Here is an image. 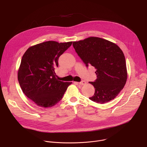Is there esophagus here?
I'll return each instance as SVG.
<instances>
[{
  "label": "esophagus",
  "instance_id": "34e87169",
  "mask_svg": "<svg viewBox=\"0 0 147 147\" xmlns=\"http://www.w3.org/2000/svg\"><path fill=\"white\" fill-rule=\"evenodd\" d=\"M74 83L77 84H79V85H81V86H83V85H85L86 84V82L85 81H82L81 82H74Z\"/></svg>",
  "mask_w": 147,
  "mask_h": 147
}]
</instances>
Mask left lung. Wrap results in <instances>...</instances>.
<instances>
[{
	"label": "left lung",
	"mask_w": 147,
	"mask_h": 147,
	"mask_svg": "<svg viewBox=\"0 0 147 147\" xmlns=\"http://www.w3.org/2000/svg\"><path fill=\"white\" fill-rule=\"evenodd\" d=\"M73 45L86 66L91 65L96 69V80L89 82L95 88L94 95L90 99L105 103L115 99L127 78L125 59L121 49L109 40L95 36L74 41Z\"/></svg>",
	"instance_id": "8db88e82"
}]
</instances>
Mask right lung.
Instances as JSON below:
<instances>
[{
	"label": "right lung",
	"mask_w": 147,
	"mask_h": 147,
	"mask_svg": "<svg viewBox=\"0 0 147 147\" xmlns=\"http://www.w3.org/2000/svg\"><path fill=\"white\" fill-rule=\"evenodd\" d=\"M73 42L49 40L30 47L23 55L18 80L23 93L37 106L51 108L62 98L71 82L59 80L55 72L58 59Z\"/></svg>",
	"instance_id": "right-lung-1"
}]
</instances>
